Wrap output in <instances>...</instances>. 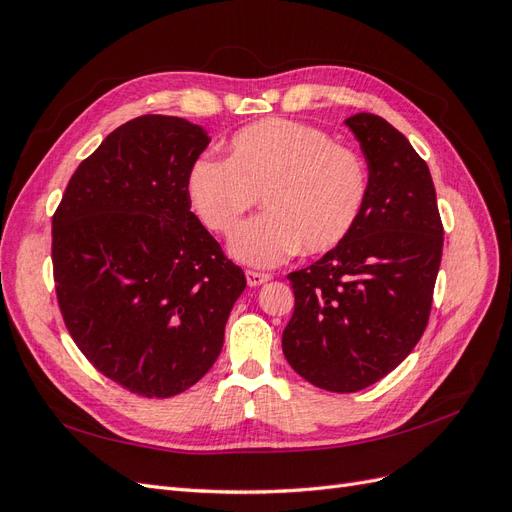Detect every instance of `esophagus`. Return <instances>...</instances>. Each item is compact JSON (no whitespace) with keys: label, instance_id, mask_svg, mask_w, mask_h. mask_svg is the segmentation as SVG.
<instances>
[{"label":"esophagus","instance_id":"esophagus-1","mask_svg":"<svg viewBox=\"0 0 512 512\" xmlns=\"http://www.w3.org/2000/svg\"><path fill=\"white\" fill-rule=\"evenodd\" d=\"M245 277H247V284H250V286H260V284H265V282H269V280H271V275H269V273L252 271V269H247V271H245Z\"/></svg>","mask_w":512,"mask_h":512}]
</instances>
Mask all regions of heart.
<instances>
[{"label":"heart","mask_w":512,"mask_h":512,"mask_svg":"<svg viewBox=\"0 0 512 512\" xmlns=\"http://www.w3.org/2000/svg\"><path fill=\"white\" fill-rule=\"evenodd\" d=\"M367 188L359 153L316 126L277 117L241 128L226 160L198 158L185 177L194 215L222 237L262 196L269 211L230 241V254L256 267H273L299 250H333L359 222Z\"/></svg>","instance_id":"b5f03b06"}]
</instances>
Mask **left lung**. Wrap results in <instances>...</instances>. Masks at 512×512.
Here are the masks:
<instances>
[{"mask_svg": "<svg viewBox=\"0 0 512 512\" xmlns=\"http://www.w3.org/2000/svg\"><path fill=\"white\" fill-rule=\"evenodd\" d=\"M369 188L350 235L292 271L294 312L282 335L290 367L318 389L356 393L393 371L425 333L444 226L427 162L389 121L356 113Z\"/></svg>", "mask_w": 512, "mask_h": 512, "instance_id": "obj_1", "label": "left lung"}]
</instances>
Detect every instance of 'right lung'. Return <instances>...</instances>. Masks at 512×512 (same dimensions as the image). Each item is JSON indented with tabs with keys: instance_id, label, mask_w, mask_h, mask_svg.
I'll return each instance as SVG.
<instances>
[{
	"instance_id": "add662e5",
	"label": "right lung",
	"mask_w": 512,
	"mask_h": 512,
	"mask_svg": "<svg viewBox=\"0 0 512 512\" xmlns=\"http://www.w3.org/2000/svg\"><path fill=\"white\" fill-rule=\"evenodd\" d=\"M209 141L181 117H136L79 164L53 213L66 329L102 376L141 397L179 395L207 374L245 288L185 192Z\"/></svg>"
}]
</instances>
